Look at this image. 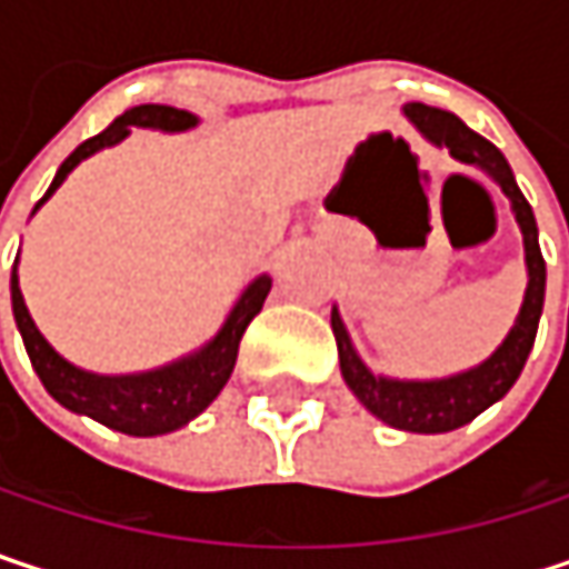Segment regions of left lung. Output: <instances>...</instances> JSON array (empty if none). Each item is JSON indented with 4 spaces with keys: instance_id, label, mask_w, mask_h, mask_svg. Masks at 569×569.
I'll return each instance as SVG.
<instances>
[{
    "instance_id": "8db88e82",
    "label": "left lung",
    "mask_w": 569,
    "mask_h": 569,
    "mask_svg": "<svg viewBox=\"0 0 569 569\" xmlns=\"http://www.w3.org/2000/svg\"><path fill=\"white\" fill-rule=\"evenodd\" d=\"M405 114L415 121V128L438 148H448L451 158H458L461 164H475L481 171H488L501 190L511 197L520 233H523V250H527V273L530 283L523 292V306L520 316L513 322L511 336L505 339V346L478 369L455 376V379H441V382H392V379H376L359 356L352 352V342L342 329L339 312H332V332H336V346H339V366H342V379L346 386L356 392V398L386 425L401 428V431H418V435H441V431H455L468 421H475L485 408H491L498 398L511 392L517 382L533 339H537V322H540V309H543V286H547V267H543V253L537 243V220L533 210L527 203V197L520 193L517 180H513L511 164L505 161V154L481 138L478 131H471L458 114L411 101L405 104Z\"/></svg>"
}]
</instances>
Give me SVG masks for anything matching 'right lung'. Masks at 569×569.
<instances>
[{
  "label": "right lung",
  "instance_id": "1",
  "mask_svg": "<svg viewBox=\"0 0 569 569\" xmlns=\"http://www.w3.org/2000/svg\"><path fill=\"white\" fill-rule=\"evenodd\" d=\"M131 124L138 128H161V131H187L197 124V118L190 111H180L171 104H138L128 108L121 118H114V124H108L101 134L88 138L84 144H78L64 164L58 168L52 187L46 190V197L39 203H46L58 190V183L78 168L84 158H91L94 151L118 144L121 138L131 134ZM273 280L260 277L257 283L247 286V292L240 296V302L233 306L230 319L223 322V329L217 332L213 342H207L197 356L180 359L168 369L158 372H144V376H91L74 369L71 362H64L56 349L42 339V332L36 329L22 289H19V277L12 273V312H16V326L22 332L26 352L32 359V369L39 372L42 386L49 389V396L61 401L64 408L88 415L114 431L124 435H168L173 428L187 425L190 418H197L213 398L220 396V389L227 386L233 362H237V349L240 339L247 332V326L253 322V316L263 309V299L270 292Z\"/></svg>",
  "mask_w": 569,
  "mask_h": 569
}]
</instances>
